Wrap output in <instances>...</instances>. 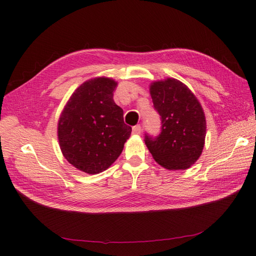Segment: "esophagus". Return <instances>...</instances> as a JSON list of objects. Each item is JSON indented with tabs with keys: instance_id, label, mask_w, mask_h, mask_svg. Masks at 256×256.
<instances>
[{
	"instance_id": "1",
	"label": "esophagus",
	"mask_w": 256,
	"mask_h": 256,
	"mask_svg": "<svg viewBox=\"0 0 256 256\" xmlns=\"http://www.w3.org/2000/svg\"><path fill=\"white\" fill-rule=\"evenodd\" d=\"M141 130H142L141 125H136V126L132 127V132L134 134H141Z\"/></svg>"
}]
</instances>
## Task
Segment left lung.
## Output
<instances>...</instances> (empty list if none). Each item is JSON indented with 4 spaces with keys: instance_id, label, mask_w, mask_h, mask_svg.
<instances>
[{
    "instance_id": "obj_1",
    "label": "left lung",
    "mask_w": 256,
    "mask_h": 256,
    "mask_svg": "<svg viewBox=\"0 0 256 256\" xmlns=\"http://www.w3.org/2000/svg\"><path fill=\"white\" fill-rule=\"evenodd\" d=\"M150 95L161 120L157 136L145 134V144L160 166L168 170L190 168L202 154L206 120L202 106L184 83L176 79L154 82Z\"/></svg>"
}]
</instances>
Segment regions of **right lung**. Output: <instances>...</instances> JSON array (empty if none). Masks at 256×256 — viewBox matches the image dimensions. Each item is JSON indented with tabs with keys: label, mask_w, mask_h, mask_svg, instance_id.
Returning <instances> with one entry per match:
<instances>
[{
	"label": "right lung",
	"mask_w": 256,
	"mask_h": 256,
	"mask_svg": "<svg viewBox=\"0 0 256 256\" xmlns=\"http://www.w3.org/2000/svg\"><path fill=\"white\" fill-rule=\"evenodd\" d=\"M114 80L96 78L84 82L68 100L58 120L62 152L69 164L88 174H98L120 157L131 127L114 102Z\"/></svg>",
	"instance_id": "right-lung-1"
}]
</instances>
